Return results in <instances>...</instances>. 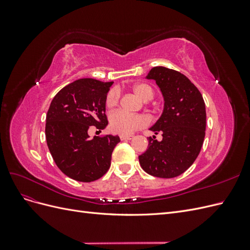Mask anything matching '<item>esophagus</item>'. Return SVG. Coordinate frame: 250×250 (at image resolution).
<instances>
[{"label": "esophagus", "mask_w": 250, "mask_h": 250, "mask_svg": "<svg viewBox=\"0 0 250 250\" xmlns=\"http://www.w3.org/2000/svg\"><path fill=\"white\" fill-rule=\"evenodd\" d=\"M133 138V134H120V139L122 141L131 140Z\"/></svg>", "instance_id": "esophagus-1"}]
</instances>
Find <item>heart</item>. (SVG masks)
Here are the masks:
<instances>
[{"label": "heart", "instance_id": "obj_1", "mask_svg": "<svg viewBox=\"0 0 250 250\" xmlns=\"http://www.w3.org/2000/svg\"><path fill=\"white\" fill-rule=\"evenodd\" d=\"M132 89L144 101H149L154 96L152 87L146 83H137L132 86ZM119 100V89L111 88L105 97V105L107 108L111 109L117 106ZM109 124L112 131L121 134H128L139 129V128L145 127L148 124V119L142 115H131V113H128L124 110H117L110 115Z\"/></svg>", "mask_w": 250, "mask_h": 250}]
</instances>
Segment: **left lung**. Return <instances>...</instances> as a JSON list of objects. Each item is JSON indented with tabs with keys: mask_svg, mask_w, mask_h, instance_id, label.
Listing matches in <instances>:
<instances>
[{
	"mask_svg": "<svg viewBox=\"0 0 250 250\" xmlns=\"http://www.w3.org/2000/svg\"><path fill=\"white\" fill-rule=\"evenodd\" d=\"M148 79L160 86L165 107L163 115L150 128L163 140L149 138L148 149L139 156L143 170L155 177L173 178L191 167L199 155L206 137V104L199 89L175 70L154 66Z\"/></svg>",
	"mask_w": 250,
	"mask_h": 250,
	"instance_id": "1",
	"label": "left lung"
}]
</instances>
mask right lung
I'll return each instance as SVG.
<instances>
[{
	"label": "right lung",
	"mask_w": 250,
	"mask_h": 250,
	"mask_svg": "<svg viewBox=\"0 0 250 250\" xmlns=\"http://www.w3.org/2000/svg\"><path fill=\"white\" fill-rule=\"evenodd\" d=\"M112 82L92 78L74 81L53 98L46 118V140L57 167L66 176L82 183L102 177L110 167L118 135L89 139L90 126L104 129L105 97Z\"/></svg>",
	"instance_id": "obj_1"
}]
</instances>
